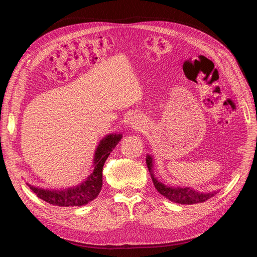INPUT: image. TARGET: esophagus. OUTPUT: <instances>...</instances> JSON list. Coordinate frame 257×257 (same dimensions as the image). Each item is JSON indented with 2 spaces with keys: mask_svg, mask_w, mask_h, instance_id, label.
<instances>
[{
  "mask_svg": "<svg viewBox=\"0 0 257 257\" xmlns=\"http://www.w3.org/2000/svg\"><path fill=\"white\" fill-rule=\"evenodd\" d=\"M145 120L143 116L141 115H133L132 118H130L128 121V125L133 128L134 131H141L145 126Z\"/></svg>",
  "mask_w": 257,
  "mask_h": 257,
  "instance_id": "34e87169",
  "label": "esophagus"
}]
</instances>
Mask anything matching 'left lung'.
Wrapping results in <instances>:
<instances>
[{
	"label": "left lung",
	"mask_w": 257,
	"mask_h": 257,
	"mask_svg": "<svg viewBox=\"0 0 257 257\" xmlns=\"http://www.w3.org/2000/svg\"><path fill=\"white\" fill-rule=\"evenodd\" d=\"M147 167L149 169V173L151 175L152 182L158 190L160 194L165 196L170 201H174L176 204L181 205H193L198 203H204L214 196L219 191H212V192H200L190 186H180V185H166L163 182L159 181L158 178L154 175V159L153 155L147 154L146 157Z\"/></svg>",
	"instance_id": "8db88e82"
}]
</instances>
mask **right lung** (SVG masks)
Returning a JSON list of instances; mask_svg holds the SVG:
<instances>
[{
    "instance_id": "right-lung-1",
    "label": "right lung",
    "mask_w": 257,
    "mask_h": 257,
    "mask_svg": "<svg viewBox=\"0 0 257 257\" xmlns=\"http://www.w3.org/2000/svg\"><path fill=\"white\" fill-rule=\"evenodd\" d=\"M122 139L121 133H109L100 139L93 157L92 170L84 180L63 189H44L27 182L35 195L53 206L81 207L94 200L103 186V166L110 152Z\"/></svg>"
}]
</instances>
